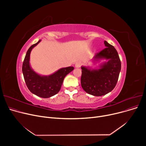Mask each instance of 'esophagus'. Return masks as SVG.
Listing matches in <instances>:
<instances>
[{
	"instance_id": "esophagus-1",
	"label": "esophagus",
	"mask_w": 146,
	"mask_h": 146,
	"mask_svg": "<svg viewBox=\"0 0 146 146\" xmlns=\"http://www.w3.org/2000/svg\"><path fill=\"white\" fill-rule=\"evenodd\" d=\"M81 65H82L81 62H77V63L75 64V67L76 68H79V67H80Z\"/></svg>"
}]
</instances>
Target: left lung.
<instances>
[{"label":"left lung","instance_id":"left-lung-1","mask_svg":"<svg viewBox=\"0 0 146 146\" xmlns=\"http://www.w3.org/2000/svg\"><path fill=\"white\" fill-rule=\"evenodd\" d=\"M106 48L97 52L94 60L105 58L107 62L100 68L89 70L82 67L81 85L86 93L96 96L105 95L115 87L121 71V63L117 51L113 46L104 41Z\"/></svg>","mask_w":146,"mask_h":146}]
</instances>
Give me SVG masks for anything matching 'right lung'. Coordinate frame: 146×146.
I'll list each match as a JSON object with an SVG mask.
<instances>
[{
    "label": "right lung",
    "instance_id": "1",
    "mask_svg": "<svg viewBox=\"0 0 146 146\" xmlns=\"http://www.w3.org/2000/svg\"><path fill=\"white\" fill-rule=\"evenodd\" d=\"M41 40L32 45L28 50L22 64V73L26 85L31 93L43 98H48L60 91L66 76L73 70V67L61 68L48 76H42L36 73L29 65L30 53L32 49Z\"/></svg>",
    "mask_w": 146,
    "mask_h": 146
}]
</instances>
